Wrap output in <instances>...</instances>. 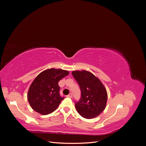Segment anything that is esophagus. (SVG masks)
I'll return each instance as SVG.
<instances>
[{"mask_svg":"<svg viewBox=\"0 0 146 146\" xmlns=\"http://www.w3.org/2000/svg\"><path fill=\"white\" fill-rule=\"evenodd\" d=\"M72 93H70L67 96V98H72Z\"/></svg>","mask_w":146,"mask_h":146,"instance_id":"1","label":"esophagus"}]
</instances>
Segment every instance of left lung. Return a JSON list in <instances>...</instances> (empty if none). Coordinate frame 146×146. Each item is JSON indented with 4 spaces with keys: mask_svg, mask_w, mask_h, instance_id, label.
I'll use <instances>...</instances> for the list:
<instances>
[{
    "mask_svg": "<svg viewBox=\"0 0 146 146\" xmlns=\"http://www.w3.org/2000/svg\"><path fill=\"white\" fill-rule=\"evenodd\" d=\"M72 74L78 83L81 98L75 103L77 112L86 119L96 117L106 107L107 92L99 79L86 70H74Z\"/></svg>",
    "mask_w": 146,
    "mask_h": 146,
    "instance_id": "1",
    "label": "left lung"
}]
</instances>
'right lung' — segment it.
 <instances>
[{
	"label": "right lung",
	"instance_id": "obj_1",
	"mask_svg": "<svg viewBox=\"0 0 146 146\" xmlns=\"http://www.w3.org/2000/svg\"><path fill=\"white\" fill-rule=\"evenodd\" d=\"M69 74L68 70L52 68L38 75L31 84L27 94L32 109L42 115L54 111L64 99L60 95L58 82Z\"/></svg>",
	"mask_w": 146,
	"mask_h": 146
}]
</instances>
